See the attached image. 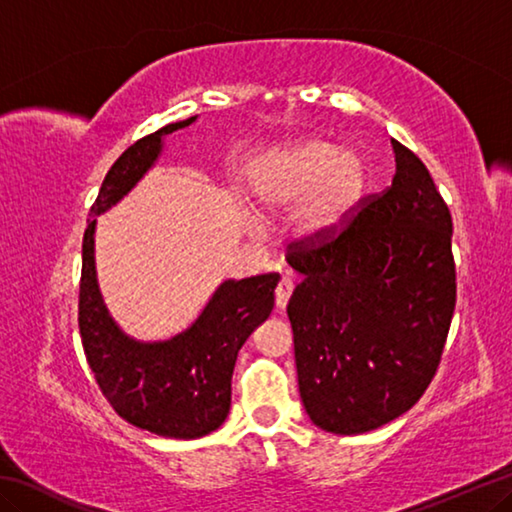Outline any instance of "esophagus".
Returning a JSON list of instances; mask_svg holds the SVG:
<instances>
[{
  "mask_svg": "<svg viewBox=\"0 0 512 512\" xmlns=\"http://www.w3.org/2000/svg\"><path fill=\"white\" fill-rule=\"evenodd\" d=\"M291 293H293V280H291V277H282L280 284H277V289H275V305H277V309L287 307Z\"/></svg>",
  "mask_w": 512,
  "mask_h": 512,
  "instance_id": "34e87169",
  "label": "esophagus"
}]
</instances>
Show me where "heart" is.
I'll list each match as a JSON object with an SVG mask.
<instances>
[{
	"label": "heart",
	"mask_w": 512,
	"mask_h": 512,
	"mask_svg": "<svg viewBox=\"0 0 512 512\" xmlns=\"http://www.w3.org/2000/svg\"><path fill=\"white\" fill-rule=\"evenodd\" d=\"M257 203L268 214L300 207L296 237L323 244L348 225L368 192V164L332 140H307L266 158L253 178Z\"/></svg>",
	"instance_id": "obj_1"
}]
</instances>
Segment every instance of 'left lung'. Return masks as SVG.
Wrapping results in <instances>:
<instances>
[{"mask_svg": "<svg viewBox=\"0 0 512 512\" xmlns=\"http://www.w3.org/2000/svg\"><path fill=\"white\" fill-rule=\"evenodd\" d=\"M339 235L291 250L287 314L298 386L316 427L341 436L400 418L436 375L456 307L452 214L413 151Z\"/></svg>", "mask_w": 512, "mask_h": 512, "instance_id": "8db88e82", "label": "left lung"}]
</instances>
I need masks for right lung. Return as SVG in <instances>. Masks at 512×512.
Here are the masks:
<instances>
[{
	"mask_svg": "<svg viewBox=\"0 0 512 512\" xmlns=\"http://www.w3.org/2000/svg\"><path fill=\"white\" fill-rule=\"evenodd\" d=\"M196 121L167 124L137 140L106 173L83 235L79 293L81 341L101 393L126 422L164 438L192 440L219 429L230 413L237 354L271 316L277 273L225 280L185 332L169 341H135L121 332L101 298L94 266L97 216L140 183L162 153V140Z\"/></svg>",
	"mask_w": 512,
	"mask_h": 512,
	"instance_id": "obj_1",
	"label": "right lung"
}]
</instances>
